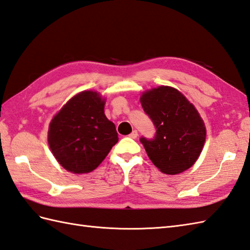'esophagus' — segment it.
I'll return each instance as SVG.
<instances>
[{
	"mask_svg": "<svg viewBox=\"0 0 250 250\" xmlns=\"http://www.w3.org/2000/svg\"><path fill=\"white\" fill-rule=\"evenodd\" d=\"M137 131L136 130H134V131H132L131 133H130V134H129V137L130 138H133V139H134V138H136L137 137Z\"/></svg>",
	"mask_w": 250,
	"mask_h": 250,
	"instance_id": "34e87169",
	"label": "esophagus"
}]
</instances>
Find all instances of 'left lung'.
Wrapping results in <instances>:
<instances>
[{
	"label": "left lung",
	"instance_id": "1",
	"mask_svg": "<svg viewBox=\"0 0 250 250\" xmlns=\"http://www.w3.org/2000/svg\"><path fill=\"white\" fill-rule=\"evenodd\" d=\"M141 103L155 127L152 138H139L149 159L166 175L188 169L199 158L206 141V126L195 106L168 86L146 91Z\"/></svg>",
	"mask_w": 250,
	"mask_h": 250
}]
</instances>
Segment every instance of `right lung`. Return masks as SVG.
<instances>
[{
    "label": "right lung",
    "mask_w": 250,
    "mask_h": 250,
    "mask_svg": "<svg viewBox=\"0 0 250 250\" xmlns=\"http://www.w3.org/2000/svg\"><path fill=\"white\" fill-rule=\"evenodd\" d=\"M48 142L65 169L85 173L102 163L118 142V133L104 114V100L89 90L71 98L54 116Z\"/></svg>",
    "instance_id": "right-lung-1"
}]
</instances>
